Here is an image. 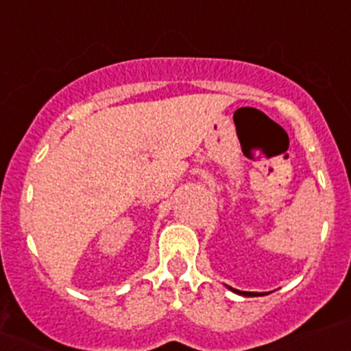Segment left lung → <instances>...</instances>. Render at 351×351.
Returning a JSON list of instances; mask_svg holds the SVG:
<instances>
[{
    "label": "left lung",
    "mask_w": 351,
    "mask_h": 351,
    "mask_svg": "<svg viewBox=\"0 0 351 351\" xmlns=\"http://www.w3.org/2000/svg\"><path fill=\"white\" fill-rule=\"evenodd\" d=\"M231 291L237 292V294H241V295H256V292H241V291H237V289H231Z\"/></svg>",
    "instance_id": "obj_1"
}]
</instances>
